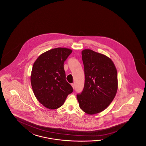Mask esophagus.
<instances>
[{
  "instance_id": "1",
  "label": "esophagus",
  "mask_w": 146,
  "mask_h": 146,
  "mask_svg": "<svg viewBox=\"0 0 146 146\" xmlns=\"http://www.w3.org/2000/svg\"><path fill=\"white\" fill-rule=\"evenodd\" d=\"M71 85H72V88L74 89V84H71Z\"/></svg>"
}]
</instances>
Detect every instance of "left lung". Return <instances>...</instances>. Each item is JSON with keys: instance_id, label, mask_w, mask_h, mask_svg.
Wrapping results in <instances>:
<instances>
[{"instance_id": "obj_1", "label": "left lung", "mask_w": 146, "mask_h": 146, "mask_svg": "<svg viewBox=\"0 0 146 146\" xmlns=\"http://www.w3.org/2000/svg\"><path fill=\"white\" fill-rule=\"evenodd\" d=\"M85 80L77 94L80 109L92 115L102 112L114 99L117 90V73L112 60L89 49L82 51Z\"/></svg>"}]
</instances>
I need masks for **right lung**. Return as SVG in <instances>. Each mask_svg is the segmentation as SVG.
Listing matches in <instances>:
<instances>
[{"label": "right lung", "instance_id": "1", "mask_svg": "<svg viewBox=\"0 0 146 146\" xmlns=\"http://www.w3.org/2000/svg\"><path fill=\"white\" fill-rule=\"evenodd\" d=\"M72 50L58 47L43 53L34 62L31 76L34 95L47 109L62 106L68 95L73 92L66 80L64 63Z\"/></svg>", "mask_w": 146, "mask_h": 146}]
</instances>
